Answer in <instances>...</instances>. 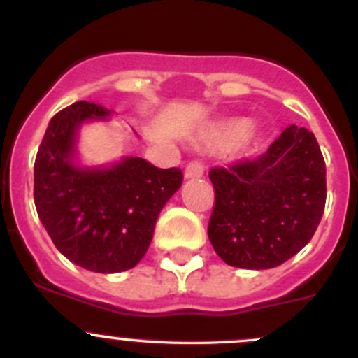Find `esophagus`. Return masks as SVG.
I'll return each instance as SVG.
<instances>
[{"label":"esophagus","instance_id":"esophagus-1","mask_svg":"<svg viewBox=\"0 0 358 358\" xmlns=\"http://www.w3.org/2000/svg\"><path fill=\"white\" fill-rule=\"evenodd\" d=\"M202 173H204V164H202V161L194 159L186 164V170H185L186 179H199V177H202Z\"/></svg>","mask_w":358,"mask_h":358}]
</instances>
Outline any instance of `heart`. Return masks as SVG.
I'll use <instances>...</instances> for the list:
<instances>
[{
    "label": "heart",
    "instance_id": "obj_1",
    "mask_svg": "<svg viewBox=\"0 0 358 358\" xmlns=\"http://www.w3.org/2000/svg\"><path fill=\"white\" fill-rule=\"evenodd\" d=\"M249 123L245 120H231V122L222 123L220 127H217L211 134L215 143L222 148L235 147L243 136L248 134Z\"/></svg>",
    "mask_w": 358,
    "mask_h": 358
}]
</instances>
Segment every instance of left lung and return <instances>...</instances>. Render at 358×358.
I'll return each instance as SVG.
<instances>
[{"label":"left lung","mask_w":358,"mask_h":358,"mask_svg":"<svg viewBox=\"0 0 358 358\" xmlns=\"http://www.w3.org/2000/svg\"><path fill=\"white\" fill-rule=\"evenodd\" d=\"M208 236L227 265L273 268L314 236L327 202V166L314 132L289 125L265 154L210 170Z\"/></svg>","instance_id":"obj_1"}]
</instances>
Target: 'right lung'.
I'll use <instances>...</instances> for the list:
<instances>
[{"label": "right lung", "mask_w": 358, "mask_h": 358, "mask_svg": "<svg viewBox=\"0 0 358 358\" xmlns=\"http://www.w3.org/2000/svg\"><path fill=\"white\" fill-rule=\"evenodd\" d=\"M107 115L91 102L59 110L34 164V201L52 242L69 262L102 274L127 271L143 258L157 215L182 185L179 169H157L141 157L110 169L75 166L77 129Z\"/></svg>", "instance_id": "obj_1"}]
</instances>
